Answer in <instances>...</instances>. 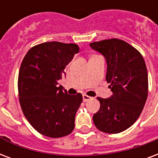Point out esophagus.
<instances>
[{"mask_svg": "<svg viewBox=\"0 0 158 158\" xmlns=\"http://www.w3.org/2000/svg\"><path fill=\"white\" fill-rule=\"evenodd\" d=\"M92 97H90V96H89V95L87 94H84L83 95V99H84V102H88L89 100H90V99H92Z\"/></svg>", "mask_w": 158, "mask_h": 158, "instance_id": "34e87169", "label": "esophagus"}]
</instances>
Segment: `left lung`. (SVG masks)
<instances>
[{
  "label": "left lung",
  "instance_id": "8db88e82",
  "mask_svg": "<svg viewBox=\"0 0 158 158\" xmlns=\"http://www.w3.org/2000/svg\"><path fill=\"white\" fill-rule=\"evenodd\" d=\"M92 49L105 57L106 80L114 94L97 99L100 108L93 116L99 131L119 133L139 118L148 94V77L145 61L137 49L122 40H103L90 43Z\"/></svg>",
  "mask_w": 158,
  "mask_h": 158
}]
</instances>
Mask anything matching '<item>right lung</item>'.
<instances>
[{"label": "right lung", "instance_id": "right-lung-1", "mask_svg": "<svg viewBox=\"0 0 158 158\" xmlns=\"http://www.w3.org/2000/svg\"><path fill=\"white\" fill-rule=\"evenodd\" d=\"M79 50L76 44L45 42L32 47L23 59L18 75L19 101L28 122L42 135L58 138L74 130L83 97L79 93L68 94L58 80Z\"/></svg>", "mask_w": 158, "mask_h": 158}]
</instances>
